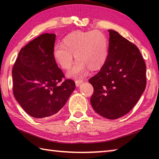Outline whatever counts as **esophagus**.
Wrapping results in <instances>:
<instances>
[{"instance_id": "1", "label": "esophagus", "mask_w": 159, "mask_h": 159, "mask_svg": "<svg viewBox=\"0 0 159 159\" xmlns=\"http://www.w3.org/2000/svg\"><path fill=\"white\" fill-rule=\"evenodd\" d=\"M78 83V80H76V84Z\"/></svg>"}]
</instances>
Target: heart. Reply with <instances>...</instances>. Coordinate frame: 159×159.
<instances>
[{"label":"heart","instance_id":"heart-1","mask_svg":"<svg viewBox=\"0 0 159 159\" xmlns=\"http://www.w3.org/2000/svg\"><path fill=\"white\" fill-rule=\"evenodd\" d=\"M106 60V50L103 45H99L95 50V57L92 62H88V65L93 69H99L104 65Z\"/></svg>","mask_w":159,"mask_h":159}]
</instances>
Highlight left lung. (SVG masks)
<instances>
[{"label": "left lung", "mask_w": 159, "mask_h": 159, "mask_svg": "<svg viewBox=\"0 0 159 159\" xmlns=\"http://www.w3.org/2000/svg\"><path fill=\"white\" fill-rule=\"evenodd\" d=\"M54 34H43L22 48L12 67L13 94L29 115L44 118L57 114L75 90L54 57Z\"/></svg>", "instance_id": "8db88e82"}]
</instances>
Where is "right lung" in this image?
<instances>
[{
  "instance_id": "1",
  "label": "right lung",
  "mask_w": 159,
  "mask_h": 159,
  "mask_svg": "<svg viewBox=\"0 0 159 159\" xmlns=\"http://www.w3.org/2000/svg\"><path fill=\"white\" fill-rule=\"evenodd\" d=\"M108 55L89 83L94 93V110L108 119H116L130 111L146 87V64L138 48L114 30H108Z\"/></svg>"
}]
</instances>
